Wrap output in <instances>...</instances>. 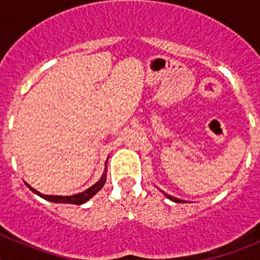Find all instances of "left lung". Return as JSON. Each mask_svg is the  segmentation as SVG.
<instances>
[{
    "label": "left lung",
    "instance_id": "1",
    "mask_svg": "<svg viewBox=\"0 0 260 260\" xmlns=\"http://www.w3.org/2000/svg\"><path fill=\"white\" fill-rule=\"evenodd\" d=\"M167 197H168V198H169V199H171V201L176 202V203H181V202H182V201H181V199L174 198V197H172V195H168V194H167Z\"/></svg>",
    "mask_w": 260,
    "mask_h": 260
}]
</instances>
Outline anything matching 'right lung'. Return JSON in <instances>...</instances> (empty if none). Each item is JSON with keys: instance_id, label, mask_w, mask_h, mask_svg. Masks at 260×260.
<instances>
[{"instance_id": "1", "label": "right lung", "mask_w": 260, "mask_h": 260, "mask_svg": "<svg viewBox=\"0 0 260 260\" xmlns=\"http://www.w3.org/2000/svg\"><path fill=\"white\" fill-rule=\"evenodd\" d=\"M105 181H107V171H105V173L103 174V177L99 180V182H96L95 185L91 186L89 189H87L86 191L80 192V194H75V195H71V197H61V195H44V194H40L39 191H36L35 189H32L31 186L29 185H26L28 186V189L32 190V191L35 192V194H38L39 197H41V198H44L45 201H49V202H54V203H70V204H83L86 203L88 199H91L93 197V195L96 194V192L99 191V190H102V187L104 186Z\"/></svg>"}]
</instances>
